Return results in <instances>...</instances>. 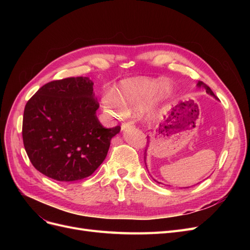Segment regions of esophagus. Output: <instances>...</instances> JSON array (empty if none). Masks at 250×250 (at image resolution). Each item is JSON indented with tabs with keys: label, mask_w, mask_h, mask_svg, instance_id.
Wrapping results in <instances>:
<instances>
[{
	"label": "esophagus",
	"mask_w": 250,
	"mask_h": 250,
	"mask_svg": "<svg viewBox=\"0 0 250 250\" xmlns=\"http://www.w3.org/2000/svg\"><path fill=\"white\" fill-rule=\"evenodd\" d=\"M132 122H124V123H122V125H121V129L122 130H126L127 128H130V127H132Z\"/></svg>",
	"instance_id": "esophagus-1"
}]
</instances>
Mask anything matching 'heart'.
Segmentation results:
<instances>
[{
  "label": "heart",
  "mask_w": 250,
  "mask_h": 250,
  "mask_svg": "<svg viewBox=\"0 0 250 250\" xmlns=\"http://www.w3.org/2000/svg\"><path fill=\"white\" fill-rule=\"evenodd\" d=\"M172 84L163 78H131L120 83L116 95L106 94L102 98L103 108L115 117H124L127 112H138L148 107L158 96L167 99L172 93Z\"/></svg>",
  "instance_id": "b5f03b06"
}]
</instances>
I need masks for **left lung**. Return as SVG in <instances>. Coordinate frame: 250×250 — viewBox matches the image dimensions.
<instances>
[{
	"label": "left lung",
	"mask_w": 250,
	"mask_h": 250,
	"mask_svg": "<svg viewBox=\"0 0 250 250\" xmlns=\"http://www.w3.org/2000/svg\"><path fill=\"white\" fill-rule=\"evenodd\" d=\"M197 86H198V87H201V86H202L204 89H206V92H207L208 95L215 97L216 99H217V97L214 95L213 90H211V89L209 88V86H208V85L206 84V83H203L202 81H198V83H197ZM148 144H149V138H148ZM146 151H147V149L145 150V156H144V158H145V164H146V156H147V154H146ZM146 168H147V165H146ZM155 181H156V180H155ZM156 183H158V181H156ZM158 184H160V183H158Z\"/></svg>",
	"instance_id": "8db88e82"
}]
</instances>
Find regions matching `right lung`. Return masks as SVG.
<instances>
[{"mask_svg": "<svg viewBox=\"0 0 250 250\" xmlns=\"http://www.w3.org/2000/svg\"><path fill=\"white\" fill-rule=\"evenodd\" d=\"M88 77L51 81L30 99L22 118V141L30 162L43 175L62 183L97 170L121 127L104 128Z\"/></svg>", "mask_w": 250, "mask_h": 250, "instance_id": "right-lung-1", "label": "right lung"}]
</instances>
